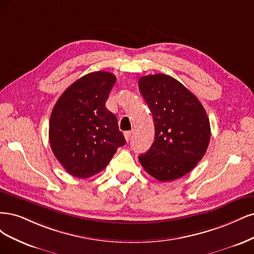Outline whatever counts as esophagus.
Listing matches in <instances>:
<instances>
[{"instance_id":"34e87169","label":"esophagus","mask_w":254,"mask_h":254,"mask_svg":"<svg viewBox=\"0 0 254 254\" xmlns=\"http://www.w3.org/2000/svg\"><path fill=\"white\" fill-rule=\"evenodd\" d=\"M125 138H126L127 141H129V139H130V132H126V133H125Z\"/></svg>"}]
</instances>
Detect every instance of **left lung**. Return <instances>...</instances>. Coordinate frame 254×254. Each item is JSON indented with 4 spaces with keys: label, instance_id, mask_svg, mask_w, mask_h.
<instances>
[{
    "label": "left lung",
    "instance_id": "obj_1",
    "mask_svg": "<svg viewBox=\"0 0 254 254\" xmlns=\"http://www.w3.org/2000/svg\"><path fill=\"white\" fill-rule=\"evenodd\" d=\"M138 84L155 127L154 142L139 161L159 182L181 178L208 149L211 128L207 113L195 95L165 73L141 77Z\"/></svg>",
    "mask_w": 254,
    "mask_h": 254
}]
</instances>
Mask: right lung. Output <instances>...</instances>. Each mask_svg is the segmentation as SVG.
I'll use <instances>...</instances> for the list:
<instances>
[{"label": "right lung", "mask_w": 254, "mask_h": 254, "mask_svg": "<svg viewBox=\"0 0 254 254\" xmlns=\"http://www.w3.org/2000/svg\"><path fill=\"white\" fill-rule=\"evenodd\" d=\"M115 82L112 72H89L65 89L54 106L51 148L72 176L87 178L99 173L127 143L117 117L105 108Z\"/></svg>", "instance_id": "obj_1"}]
</instances>
